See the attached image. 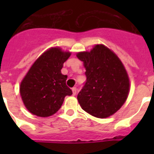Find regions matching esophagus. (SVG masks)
Here are the masks:
<instances>
[{
	"instance_id": "34e87169",
	"label": "esophagus",
	"mask_w": 154,
	"mask_h": 154,
	"mask_svg": "<svg viewBox=\"0 0 154 154\" xmlns=\"http://www.w3.org/2000/svg\"><path fill=\"white\" fill-rule=\"evenodd\" d=\"M72 94H73V96H75L76 94V92H77V89H76V87H73L72 88Z\"/></svg>"
}]
</instances>
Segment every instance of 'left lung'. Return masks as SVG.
Here are the masks:
<instances>
[{
	"label": "left lung",
	"instance_id": "left-lung-1",
	"mask_svg": "<svg viewBox=\"0 0 154 154\" xmlns=\"http://www.w3.org/2000/svg\"><path fill=\"white\" fill-rule=\"evenodd\" d=\"M76 55L86 70V81L77 96L82 109L97 118L112 116L124 104L130 90L124 65L103 45Z\"/></svg>",
	"mask_w": 154,
	"mask_h": 154
}]
</instances>
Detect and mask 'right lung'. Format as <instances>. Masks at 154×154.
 <instances>
[{
    "instance_id": "right-lung-1",
    "label": "right lung",
    "mask_w": 154,
    "mask_h": 154,
    "mask_svg": "<svg viewBox=\"0 0 154 154\" xmlns=\"http://www.w3.org/2000/svg\"><path fill=\"white\" fill-rule=\"evenodd\" d=\"M69 51L51 48L35 62L20 85V94L27 109L33 115L48 117L62 106L72 92L66 85L67 75L61 69L70 57Z\"/></svg>"
}]
</instances>
